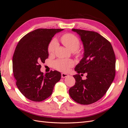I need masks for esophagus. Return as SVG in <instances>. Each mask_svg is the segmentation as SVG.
<instances>
[{
  "label": "esophagus",
  "mask_w": 128,
  "mask_h": 128,
  "mask_svg": "<svg viewBox=\"0 0 128 128\" xmlns=\"http://www.w3.org/2000/svg\"><path fill=\"white\" fill-rule=\"evenodd\" d=\"M69 76V75L67 74H64V73H62L61 74V77L62 78H65V77Z\"/></svg>",
  "instance_id": "obj_1"
}]
</instances>
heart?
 Segmentation results:
<instances>
[{
	"label": "heart",
	"instance_id": "heart-1",
	"mask_svg": "<svg viewBox=\"0 0 128 128\" xmlns=\"http://www.w3.org/2000/svg\"><path fill=\"white\" fill-rule=\"evenodd\" d=\"M61 41L66 47L71 51H74L77 56L80 55V52L78 50L80 46V40L74 34H65L61 37ZM58 47V42L56 40L50 42L48 46V52L49 54L52 55L55 52ZM55 68L63 72H67L69 68L74 65V61L71 59H58L54 62Z\"/></svg>",
	"mask_w": 128,
	"mask_h": 128
}]
</instances>
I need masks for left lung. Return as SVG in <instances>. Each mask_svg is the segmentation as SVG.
<instances>
[{"mask_svg":"<svg viewBox=\"0 0 128 128\" xmlns=\"http://www.w3.org/2000/svg\"><path fill=\"white\" fill-rule=\"evenodd\" d=\"M78 34L84 46V56L75 70L76 82L69 88L70 97L76 102L89 104L106 94L115 75L116 58L110 42L98 32L72 29ZM87 74L83 80L79 74Z\"/></svg>","mask_w":128,"mask_h":128,"instance_id":"8db88e82","label":"left lung"}]
</instances>
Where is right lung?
Segmentation results:
<instances>
[{
    "mask_svg": "<svg viewBox=\"0 0 128 128\" xmlns=\"http://www.w3.org/2000/svg\"><path fill=\"white\" fill-rule=\"evenodd\" d=\"M64 29H37L26 34L18 42L13 56V72L18 90L25 97L39 102L52 94L61 78L56 70L44 74L40 63L48 56V46L52 37Z\"/></svg>",
    "mask_w": 128,
    "mask_h": 128,
    "instance_id": "right-lung-1",
    "label": "right lung"
}]
</instances>
